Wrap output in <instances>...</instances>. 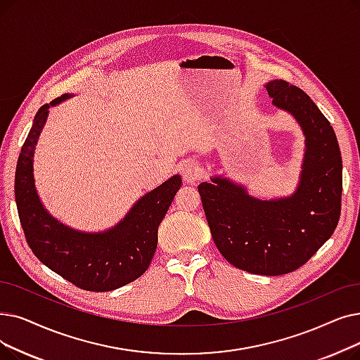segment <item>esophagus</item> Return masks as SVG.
Listing matches in <instances>:
<instances>
[{
  "mask_svg": "<svg viewBox=\"0 0 360 360\" xmlns=\"http://www.w3.org/2000/svg\"><path fill=\"white\" fill-rule=\"evenodd\" d=\"M181 174L182 178L186 184H195L197 181H200L202 170L198 162L195 160H185L181 163Z\"/></svg>",
  "mask_w": 360,
  "mask_h": 360,
  "instance_id": "34e87169",
  "label": "esophagus"
}]
</instances>
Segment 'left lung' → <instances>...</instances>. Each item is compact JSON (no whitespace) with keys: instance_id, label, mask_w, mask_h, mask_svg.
<instances>
[{"instance_id":"left-lung-1","label":"left lung","mask_w":360,"mask_h":360,"mask_svg":"<svg viewBox=\"0 0 360 360\" xmlns=\"http://www.w3.org/2000/svg\"><path fill=\"white\" fill-rule=\"evenodd\" d=\"M264 88L274 107L291 115L304 135L295 191L264 200L214 175L198 185V193L222 256L245 272L275 276L303 266L333 236L341 212L342 162L333 127L306 92L281 79Z\"/></svg>"}]
</instances>
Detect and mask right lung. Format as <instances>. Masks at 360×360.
<instances>
[{"mask_svg":"<svg viewBox=\"0 0 360 360\" xmlns=\"http://www.w3.org/2000/svg\"><path fill=\"white\" fill-rule=\"evenodd\" d=\"M65 94L44 104L19 154L14 197L26 241L34 255L60 276L86 291H112L141 276L158 247V231L182 179L174 175L136 200L123 219L108 229L86 232L60 222L45 209L34 178V155L50 107L66 101Z\"/></svg>","mask_w":360,"mask_h":360,"instance_id":"right-lung-1","label":"right lung"}]
</instances>
